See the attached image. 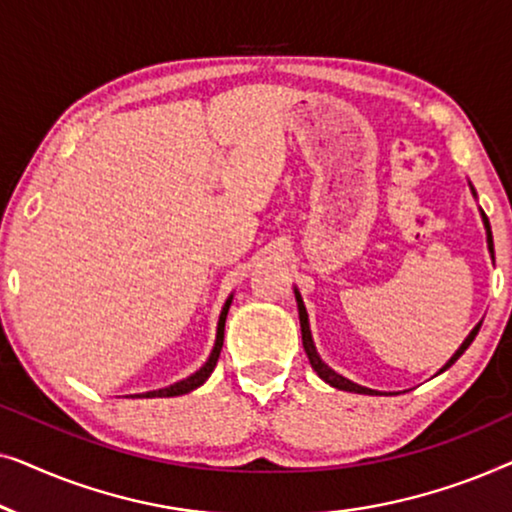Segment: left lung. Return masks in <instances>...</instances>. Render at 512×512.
I'll list each match as a JSON object with an SVG mask.
<instances>
[{"mask_svg": "<svg viewBox=\"0 0 512 512\" xmlns=\"http://www.w3.org/2000/svg\"><path fill=\"white\" fill-rule=\"evenodd\" d=\"M482 221H485V228H487V244H489V251H492V256H494V240H492V226H489V219H487V214L482 212ZM296 300H298V317H300V333H303V347H305V354H307V359H310V363H312V368L317 370V375L321 377V380L324 382H328L331 384V387H335V389H342V391H354V394H377V391H373V389H366V387H359V384H354V382H349L347 377H342V375H338L335 373V370H331L326 366L324 361L319 359V354H317V349H314V342H312V333H310V324H307V312H305V305H303V298H300V293L296 291ZM480 326H482V321L478 326L473 328L471 333H468V338L461 342V347L457 349V352H454V356L450 361L445 363L443 368H440V373H443V370H447L452 366L454 361L459 359L461 354L466 352L468 349V345H471V342L475 340V335H478V331H480Z\"/></svg>", "mask_w": 512, "mask_h": 512, "instance_id": "1", "label": "left lung"}]
</instances>
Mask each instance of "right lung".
Masks as SVG:
<instances>
[{"instance_id":"1","label":"right lung","mask_w":512,"mask_h":512,"mask_svg":"<svg viewBox=\"0 0 512 512\" xmlns=\"http://www.w3.org/2000/svg\"><path fill=\"white\" fill-rule=\"evenodd\" d=\"M230 300H233V296H230L226 300V305H223L221 310V317H219V328H216V345L212 349V354H209V359L205 366H202L198 373H193L191 377H186V380H181L177 384H172V387H165V389H158V391H146L144 398H156V396H181V394H188V391L198 389L200 384H205V380L209 375H212V370L216 366V361H219V354H221V347H223V328H226V314H228V307H230Z\"/></svg>"}]
</instances>
